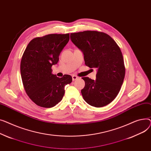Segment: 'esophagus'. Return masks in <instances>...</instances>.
Here are the masks:
<instances>
[{
    "mask_svg": "<svg viewBox=\"0 0 151 151\" xmlns=\"http://www.w3.org/2000/svg\"><path fill=\"white\" fill-rule=\"evenodd\" d=\"M72 77H73V81H76V80H77V79L78 78L77 76H75V75L73 76H72Z\"/></svg>",
    "mask_w": 151,
    "mask_h": 151,
    "instance_id": "obj_1",
    "label": "esophagus"
}]
</instances>
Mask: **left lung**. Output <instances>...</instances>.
I'll list each match as a JSON object with an SVG mask.
<instances>
[{
  "mask_svg": "<svg viewBox=\"0 0 151 151\" xmlns=\"http://www.w3.org/2000/svg\"><path fill=\"white\" fill-rule=\"evenodd\" d=\"M70 40L82 51L86 66L97 68L96 80L82 77L85 82L81 90L84 100L95 107L109 104L118 94L125 77L119 47L109 35L97 31L70 33Z\"/></svg>",
  "mask_w": 151,
  "mask_h": 151,
  "instance_id": "8db88e82",
  "label": "left lung"
}]
</instances>
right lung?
I'll return each mask as SVG.
<instances>
[{
	"label": "right lung",
	"instance_id": "1",
	"mask_svg": "<svg viewBox=\"0 0 151 151\" xmlns=\"http://www.w3.org/2000/svg\"><path fill=\"white\" fill-rule=\"evenodd\" d=\"M69 40V34H49L30 41L21 61V75L25 91L37 105L54 107L65 94V86L72 82L70 75L59 78L52 74V66Z\"/></svg>",
	"mask_w": 151,
	"mask_h": 151
}]
</instances>
